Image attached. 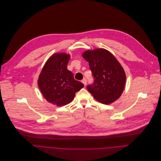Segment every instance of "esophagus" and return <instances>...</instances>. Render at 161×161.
Here are the masks:
<instances>
[{"label": "esophagus", "instance_id": "34e87169", "mask_svg": "<svg viewBox=\"0 0 161 161\" xmlns=\"http://www.w3.org/2000/svg\"><path fill=\"white\" fill-rule=\"evenodd\" d=\"M82 82L84 84V85L86 86V84H87V80L86 79H84L82 80Z\"/></svg>", "mask_w": 161, "mask_h": 161}]
</instances>
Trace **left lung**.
Instances as JSON below:
<instances>
[{
  "label": "left lung",
  "mask_w": 161,
  "mask_h": 161,
  "mask_svg": "<svg viewBox=\"0 0 161 161\" xmlns=\"http://www.w3.org/2000/svg\"><path fill=\"white\" fill-rule=\"evenodd\" d=\"M82 57L94 77L93 84L87 87L94 98L106 105L118 99L125 88L126 74L115 56L107 49L98 48L84 51Z\"/></svg>",
  "instance_id": "1"
}]
</instances>
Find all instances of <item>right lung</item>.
Listing matches in <instances>:
<instances>
[{
  "label": "right lung",
  "mask_w": 161,
  "mask_h": 161,
  "mask_svg": "<svg viewBox=\"0 0 161 161\" xmlns=\"http://www.w3.org/2000/svg\"><path fill=\"white\" fill-rule=\"evenodd\" d=\"M70 55L65 53L53 54L46 62L38 79V85L44 98L58 107L70 103L84 84L74 78L67 66Z\"/></svg>",
  "instance_id": "right-lung-1"
}]
</instances>
